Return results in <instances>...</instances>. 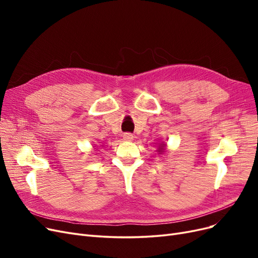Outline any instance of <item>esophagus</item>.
I'll return each instance as SVG.
<instances>
[{
    "mask_svg": "<svg viewBox=\"0 0 258 258\" xmlns=\"http://www.w3.org/2000/svg\"><path fill=\"white\" fill-rule=\"evenodd\" d=\"M122 138L124 141H132L134 140V135L130 134V132H126V134H123Z\"/></svg>",
    "mask_w": 258,
    "mask_h": 258,
    "instance_id": "1",
    "label": "esophagus"
}]
</instances>
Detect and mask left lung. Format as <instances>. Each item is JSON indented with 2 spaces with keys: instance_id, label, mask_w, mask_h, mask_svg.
Here are the masks:
<instances>
[{
  "instance_id": "left-lung-1",
  "label": "left lung",
  "mask_w": 258,
  "mask_h": 258,
  "mask_svg": "<svg viewBox=\"0 0 258 258\" xmlns=\"http://www.w3.org/2000/svg\"><path fill=\"white\" fill-rule=\"evenodd\" d=\"M163 145H165V144H163ZM158 150H159V152H163V146H160Z\"/></svg>"
}]
</instances>
